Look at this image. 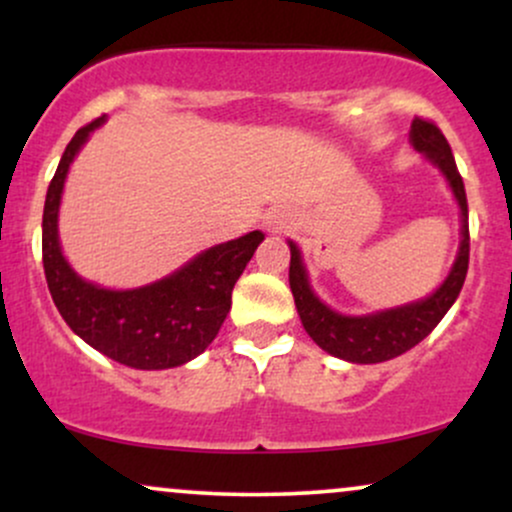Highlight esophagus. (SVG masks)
Here are the masks:
<instances>
[{"instance_id": "34e87169", "label": "esophagus", "mask_w": 512, "mask_h": 512, "mask_svg": "<svg viewBox=\"0 0 512 512\" xmlns=\"http://www.w3.org/2000/svg\"><path fill=\"white\" fill-rule=\"evenodd\" d=\"M267 228H269V231H272V233H279L281 228H284V223H281L279 219H276V216H269V221H267Z\"/></svg>"}]
</instances>
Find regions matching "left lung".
<instances>
[{
	"mask_svg": "<svg viewBox=\"0 0 512 512\" xmlns=\"http://www.w3.org/2000/svg\"><path fill=\"white\" fill-rule=\"evenodd\" d=\"M411 144L416 151H421L428 161L436 166L448 180L452 195L460 204V221H462V240L460 250H457L455 264H452L450 274L445 276L443 284L438 286L431 296L424 301H416L402 308L383 310V313L373 315H342L325 305L310 289L308 272H305L301 250L296 243L289 240L291 248V267H289V284L293 301H296L298 315L305 332L313 337V342L325 349L327 354L344 358L349 363H383L390 358L402 356L411 346H416L421 339H426L433 332V327L443 320L445 313L452 308V303L460 296L464 276L469 267V214H467V195H464V182L460 170L455 166L448 139L443 132L424 120V117H414L409 132Z\"/></svg>",
	"mask_w": 512,
	"mask_h": 512,
	"instance_id": "8db88e82",
	"label": "left lung"
}]
</instances>
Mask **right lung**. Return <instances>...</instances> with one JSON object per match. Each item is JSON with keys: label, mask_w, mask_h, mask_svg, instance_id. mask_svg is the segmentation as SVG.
Returning <instances> with one entry per match:
<instances>
[{"label": "right lung", "mask_w": 512, "mask_h": 512, "mask_svg": "<svg viewBox=\"0 0 512 512\" xmlns=\"http://www.w3.org/2000/svg\"><path fill=\"white\" fill-rule=\"evenodd\" d=\"M103 117L81 127L64 149L43 211V267L57 310L74 334L122 366L175 368L202 354L219 334L231 293L264 233L228 240L199 252L178 272L129 291L101 289L69 267L57 236V214L69 166Z\"/></svg>", "instance_id": "obj_1"}]
</instances>
